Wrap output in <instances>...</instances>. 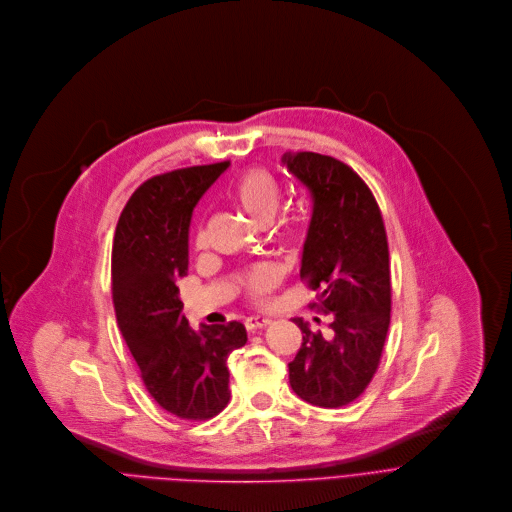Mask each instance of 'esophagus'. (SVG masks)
<instances>
[{
	"mask_svg": "<svg viewBox=\"0 0 512 512\" xmlns=\"http://www.w3.org/2000/svg\"><path fill=\"white\" fill-rule=\"evenodd\" d=\"M272 321L270 319H266V317H248L246 321H244V325H246V329L248 331H256V329H264V327H268Z\"/></svg>",
	"mask_w": 512,
	"mask_h": 512,
	"instance_id": "esophagus-1",
	"label": "esophagus"
}]
</instances>
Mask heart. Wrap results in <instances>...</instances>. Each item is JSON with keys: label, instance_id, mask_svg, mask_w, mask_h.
Returning <instances> with one entry per match:
<instances>
[{"label": "heart", "instance_id": "b5f03b06", "mask_svg": "<svg viewBox=\"0 0 512 512\" xmlns=\"http://www.w3.org/2000/svg\"><path fill=\"white\" fill-rule=\"evenodd\" d=\"M230 199L258 226H268L278 214L282 191L278 181L266 169L244 171L230 187ZM203 244V236H197V246ZM278 282V274L270 266H256L246 276V290L252 298H262Z\"/></svg>", "mask_w": 512, "mask_h": 512}]
</instances>
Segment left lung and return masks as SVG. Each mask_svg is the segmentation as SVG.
Masks as SVG:
<instances>
[{"mask_svg": "<svg viewBox=\"0 0 512 512\" xmlns=\"http://www.w3.org/2000/svg\"><path fill=\"white\" fill-rule=\"evenodd\" d=\"M282 161L313 197L300 278L317 292L313 309L331 321L323 335L294 319L302 345L288 379L300 399L341 407L365 391L381 361L391 313L387 234L371 189L349 165L311 151Z\"/></svg>", "mask_w": 512, "mask_h": 512, "instance_id": "1", "label": "left lung"}]
</instances>
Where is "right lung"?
<instances>
[{
	"label": "right lung",
	"mask_w": 512,
	"mask_h": 512,
	"mask_svg": "<svg viewBox=\"0 0 512 512\" xmlns=\"http://www.w3.org/2000/svg\"><path fill=\"white\" fill-rule=\"evenodd\" d=\"M230 161L175 169L129 197L113 242V302L123 339L151 397L181 420H210L230 401L228 355L246 345L232 321L191 331L177 278L187 274L189 224Z\"/></svg>",
	"instance_id": "add662e5"
}]
</instances>
